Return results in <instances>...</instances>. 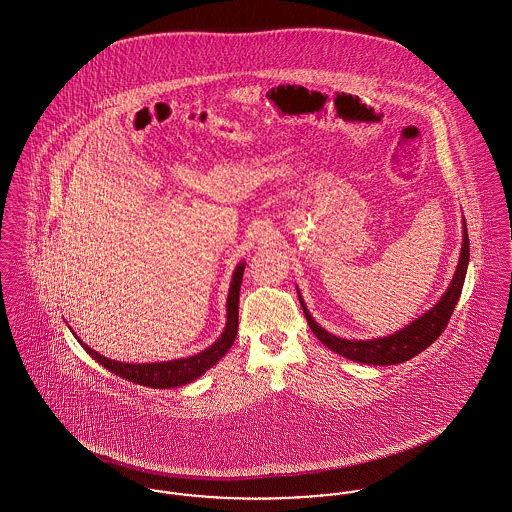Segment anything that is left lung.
Wrapping results in <instances>:
<instances>
[{
	"label": "left lung",
	"instance_id": "obj_1",
	"mask_svg": "<svg viewBox=\"0 0 512 512\" xmlns=\"http://www.w3.org/2000/svg\"><path fill=\"white\" fill-rule=\"evenodd\" d=\"M468 257H470V244H468V232L464 224L463 249H461V259L459 267L453 276L451 286L447 288L445 295L438 301L436 307H432L426 315L411 322L407 328L391 334L388 338L380 340H341L338 336H332L330 332L322 330L315 322V318L309 315L301 295V309L305 313V318L313 330V334L318 340L322 341L328 349L336 351L341 357H347L355 363H365V365H397L413 359L420 351L430 347L434 341L438 340L441 332L445 330L449 318L455 311V305L463 292L464 276H466V267H468Z\"/></svg>",
	"mask_w": 512,
	"mask_h": 512
}]
</instances>
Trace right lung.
<instances>
[{
    "label": "right lung",
    "instance_id": "obj_1",
    "mask_svg": "<svg viewBox=\"0 0 512 512\" xmlns=\"http://www.w3.org/2000/svg\"><path fill=\"white\" fill-rule=\"evenodd\" d=\"M244 263H240L232 284H230V293L226 299V328L220 334L219 340L215 341L209 349L197 353L194 357L188 359H178V361H169V363H149V365H128V363H117L111 361L98 351L90 349L86 343L82 347L98 361L99 365L105 366L107 370L115 372L124 380H130L140 386H149V388H178L184 384H190L195 378H199L205 370L211 366L217 365L224 353L232 347L238 334V307H240V288H242V278H244Z\"/></svg>",
    "mask_w": 512,
    "mask_h": 512
}]
</instances>
